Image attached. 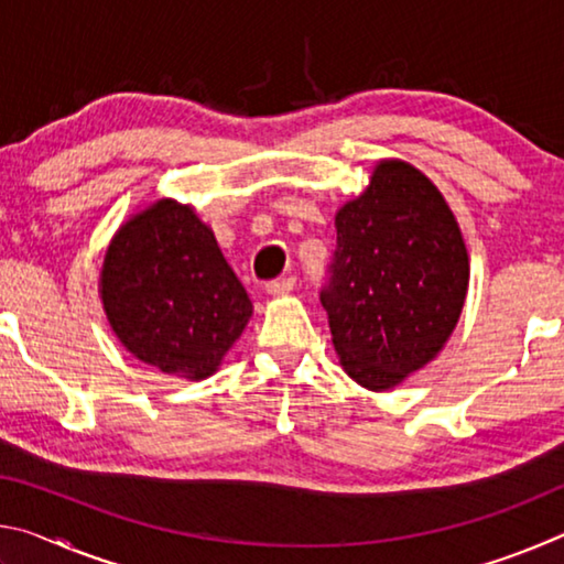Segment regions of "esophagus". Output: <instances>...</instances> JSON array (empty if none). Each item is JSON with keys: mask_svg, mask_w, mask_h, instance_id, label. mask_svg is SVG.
<instances>
[{"mask_svg": "<svg viewBox=\"0 0 564 564\" xmlns=\"http://www.w3.org/2000/svg\"><path fill=\"white\" fill-rule=\"evenodd\" d=\"M293 285H295V279H293V275H289V279H273V281L265 283V293H271V295H283V293H291V291H293Z\"/></svg>", "mask_w": 564, "mask_h": 564, "instance_id": "esophagus-1", "label": "esophagus"}]
</instances>
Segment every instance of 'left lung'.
<instances>
[{
    "mask_svg": "<svg viewBox=\"0 0 564 564\" xmlns=\"http://www.w3.org/2000/svg\"><path fill=\"white\" fill-rule=\"evenodd\" d=\"M321 289L343 368L370 390L398 386L451 336L467 293V251L445 198L417 169L383 161L336 216Z\"/></svg>",
    "mask_w": 564,
    "mask_h": 564,
    "instance_id": "1",
    "label": "left lung"
}]
</instances>
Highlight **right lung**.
<instances>
[{"mask_svg":"<svg viewBox=\"0 0 564 564\" xmlns=\"http://www.w3.org/2000/svg\"><path fill=\"white\" fill-rule=\"evenodd\" d=\"M101 299L113 333L139 360L202 380L251 318V301L212 228L188 206L159 202L109 246Z\"/></svg>","mask_w":564,"mask_h":564,"instance_id":"1","label":"right lung"}]
</instances>
